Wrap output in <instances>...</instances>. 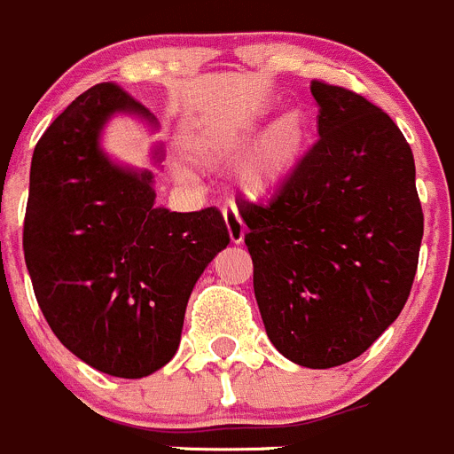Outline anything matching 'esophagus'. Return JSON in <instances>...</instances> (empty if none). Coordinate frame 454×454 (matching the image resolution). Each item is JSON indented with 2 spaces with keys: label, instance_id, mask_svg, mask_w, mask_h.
Listing matches in <instances>:
<instances>
[{
  "label": "esophagus",
  "instance_id": "34e87169",
  "mask_svg": "<svg viewBox=\"0 0 454 454\" xmlns=\"http://www.w3.org/2000/svg\"><path fill=\"white\" fill-rule=\"evenodd\" d=\"M223 222H226L228 237H231L232 244H241V241H244V235H247V226L241 222L239 213L226 207V210H223Z\"/></svg>",
  "mask_w": 454,
  "mask_h": 454
}]
</instances>
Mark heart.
I'll return each instance as SVG.
<instances>
[{
    "instance_id": "obj_1",
    "label": "heart",
    "mask_w": 454,
    "mask_h": 454,
    "mask_svg": "<svg viewBox=\"0 0 454 454\" xmlns=\"http://www.w3.org/2000/svg\"><path fill=\"white\" fill-rule=\"evenodd\" d=\"M247 134L228 138L226 147H239ZM309 141V122L300 109H285L266 127L241 172V190L251 199H269L289 181Z\"/></svg>"
}]
</instances>
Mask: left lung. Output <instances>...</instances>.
I'll return each instance as SVG.
<instances>
[{"instance_id":"8db88e82","label":"left lung","mask_w":454,"mask_h":454,"mask_svg":"<svg viewBox=\"0 0 454 454\" xmlns=\"http://www.w3.org/2000/svg\"><path fill=\"white\" fill-rule=\"evenodd\" d=\"M320 141L266 206L247 203L266 336L311 370L354 361L408 302L423 237L414 156L376 105L313 80Z\"/></svg>"}]
</instances>
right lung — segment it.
<instances>
[{
	"instance_id": "add662e5",
	"label": "right lung",
	"mask_w": 454,
	"mask_h": 454,
	"mask_svg": "<svg viewBox=\"0 0 454 454\" xmlns=\"http://www.w3.org/2000/svg\"><path fill=\"white\" fill-rule=\"evenodd\" d=\"M114 116L159 121L116 84H96L55 118L31 160L24 260L58 340L118 379H143L172 361L197 279L228 247L215 207L154 206L152 169L103 150ZM165 152L152 147L160 168Z\"/></svg>"
}]
</instances>
